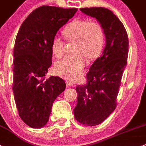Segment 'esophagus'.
Segmentation results:
<instances>
[{"label": "esophagus", "mask_w": 146, "mask_h": 146, "mask_svg": "<svg viewBox=\"0 0 146 146\" xmlns=\"http://www.w3.org/2000/svg\"><path fill=\"white\" fill-rule=\"evenodd\" d=\"M66 84L67 86H72V85H73V82L71 81V80H66Z\"/></svg>", "instance_id": "1"}]
</instances>
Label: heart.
<instances>
[{"label": "heart", "instance_id": "b5f03b06", "mask_svg": "<svg viewBox=\"0 0 146 146\" xmlns=\"http://www.w3.org/2000/svg\"><path fill=\"white\" fill-rule=\"evenodd\" d=\"M68 41H74L73 51L75 54L66 55L55 63L54 72L57 75L69 80H76L82 74L86 65L84 56L94 59L101 52L105 43L103 28L97 21L76 19L71 21L63 31ZM64 41L56 35L51 41L52 53L60 57L64 53Z\"/></svg>", "mask_w": 146, "mask_h": 146}]
</instances>
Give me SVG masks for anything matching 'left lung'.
<instances>
[{
	"instance_id": "1",
	"label": "left lung",
	"mask_w": 146,
	"mask_h": 146,
	"mask_svg": "<svg viewBox=\"0 0 146 146\" xmlns=\"http://www.w3.org/2000/svg\"><path fill=\"white\" fill-rule=\"evenodd\" d=\"M80 11L100 22L106 38L102 55L87 72V84L76 88L78 98L74 117L81 124L95 126L102 123L117 107L119 88L127 64L129 41L123 23L110 10L95 7Z\"/></svg>"
}]
</instances>
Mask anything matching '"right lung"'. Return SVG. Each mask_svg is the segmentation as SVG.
Here are the masks:
<instances>
[{
    "label": "right lung",
    "mask_w": 146,
    "mask_h": 146,
    "mask_svg": "<svg viewBox=\"0 0 146 146\" xmlns=\"http://www.w3.org/2000/svg\"><path fill=\"white\" fill-rule=\"evenodd\" d=\"M77 8L43 5L21 26L13 50V91L19 117L29 127L40 128L48 121L55 99L66 88L64 80L51 76L52 38Z\"/></svg>",
    "instance_id": "right-lung-1"
}]
</instances>
